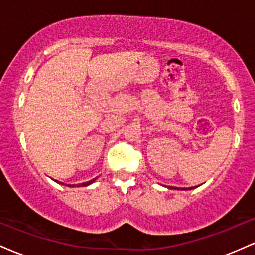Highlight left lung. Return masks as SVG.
Masks as SVG:
<instances>
[{
	"mask_svg": "<svg viewBox=\"0 0 255 255\" xmlns=\"http://www.w3.org/2000/svg\"><path fill=\"white\" fill-rule=\"evenodd\" d=\"M172 189H178V188H172ZM189 189H192V188H189ZM183 191H184V189H183Z\"/></svg>",
	"mask_w": 255,
	"mask_h": 255,
	"instance_id": "left-lung-1",
	"label": "left lung"
}]
</instances>
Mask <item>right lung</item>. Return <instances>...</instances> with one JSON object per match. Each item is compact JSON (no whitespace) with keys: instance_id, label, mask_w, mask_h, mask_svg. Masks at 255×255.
Wrapping results in <instances>:
<instances>
[{"instance_id":"obj_1","label":"right lung","mask_w":255,"mask_h":255,"mask_svg":"<svg viewBox=\"0 0 255 255\" xmlns=\"http://www.w3.org/2000/svg\"><path fill=\"white\" fill-rule=\"evenodd\" d=\"M96 180H97V177L93 178V180L89 181V182H84V183H80V184H73V186H71V184H66V186H68V187H87V186H90L91 183L95 182ZM56 182H57V183H60V182H58V181H56ZM61 184H63V183H61Z\"/></svg>"}]
</instances>
